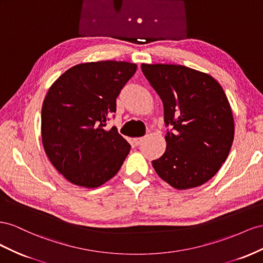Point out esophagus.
Segmentation results:
<instances>
[{
  "label": "esophagus",
  "instance_id": "obj_1",
  "mask_svg": "<svg viewBox=\"0 0 263 263\" xmlns=\"http://www.w3.org/2000/svg\"><path fill=\"white\" fill-rule=\"evenodd\" d=\"M144 140H145V138H136V139H133V142H134V143H136L137 145H140Z\"/></svg>",
  "mask_w": 263,
  "mask_h": 263
}]
</instances>
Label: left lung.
<instances>
[{
    "label": "left lung",
    "instance_id": "8db88e82",
    "mask_svg": "<svg viewBox=\"0 0 263 263\" xmlns=\"http://www.w3.org/2000/svg\"><path fill=\"white\" fill-rule=\"evenodd\" d=\"M142 71L164 106L166 149L152 165L176 190L208 182L227 160L235 137L231 107L211 74L172 64H142Z\"/></svg>",
    "mask_w": 263,
    "mask_h": 263
}]
</instances>
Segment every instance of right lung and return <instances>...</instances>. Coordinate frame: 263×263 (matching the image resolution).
I'll list each match as a JSON object with an SVG mask.
<instances>
[{"mask_svg":"<svg viewBox=\"0 0 263 263\" xmlns=\"http://www.w3.org/2000/svg\"><path fill=\"white\" fill-rule=\"evenodd\" d=\"M137 67L116 61L79 64L48 89L42 108V142L50 163L67 181L96 189L122 166L131 145L117 127L104 126Z\"/></svg>","mask_w":263,"mask_h":263,"instance_id":"obj_1","label":"right lung"}]
</instances>
